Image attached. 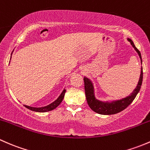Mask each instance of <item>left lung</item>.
Instances as JSON below:
<instances>
[{"label": "left lung", "mask_w": 150, "mask_h": 150, "mask_svg": "<svg viewBox=\"0 0 150 150\" xmlns=\"http://www.w3.org/2000/svg\"><path fill=\"white\" fill-rule=\"evenodd\" d=\"M128 40L131 42L132 45L133 46L136 51L138 53L140 59H141V62L142 64V60L141 53H140L139 50L135 47L134 42L131 39L128 38ZM142 79H143V71H142V66L141 70V74H140L139 80L138 84H137V87L134 89V92L131 94L129 96L126 97V98L122 99L120 100H116V101H112L111 103L108 102H102L100 100H97L95 97V93H94V86L92 81L86 77H84V89H85V95L86 101H87L88 105H89V108L95 111V112L101 115H112V114L118 113V112H121L126 109L131 103H132L133 100H134L139 92L140 88H141L142 84Z\"/></svg>", "instance_id": "8db88e82"}]
</instances>
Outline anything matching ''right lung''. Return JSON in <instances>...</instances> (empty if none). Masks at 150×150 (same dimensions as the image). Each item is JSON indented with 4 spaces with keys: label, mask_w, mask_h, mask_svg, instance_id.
<instances>
[{
    "label": "right lung",
    "mask_w": 150,
    "mask_h": 150,
    "mask_svg": "<svg viewBox=\"0 0 150 150\" xmlns=\"http://www.w3.org/2000/svg\"><path fill=\"white\" fill-rule=\"evenodd\" d=\"M65 93H66V89H64V91L62 92V93L61 94L58 98L55 101H54L53 103H52L51 104L45 106V107H42V108H33V107H30V106H27V105H24L27 108H28L29 110L32 111H35V112H47V111L52 110H54L55 108H56L62 102V100H64V95Z\"/></svg>",
    "instance_id": "1"
}]
</instances>
